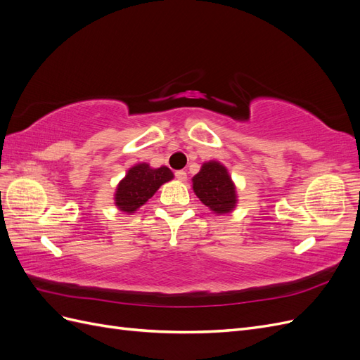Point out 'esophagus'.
Instances as JSON below:
<instances>
[{
    "label": "esophagus",
    "mask_w": 360,
    "mask_h": 360,
    "mask_svg": "<svg viewBox=\"0 0 360 360\" xmlns=\"http://www.w3.org/2000/svg\"><path fill=\"white\" fill-rule=\"evenodd\" d=\"M176 179L179 180V181H186L188 180V174H186V171H177L176 172Z\"/></svg>",
    "instance_id": "1"
}]
</instances>
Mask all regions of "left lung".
Wrapping results in <instances>:
<instances>
[{"label":"left lung","mask_w":360,"mask_h":360,"mask_svg":"<svg viewBox=\"0 0 360 360\" xmlns=\"http://www.w3.org/2000/svg\"><path fill=\"white\" fill-rule=\"evenodd\" d=\"M193 192L200 201L216 214L234 210L237 204L236 186L222 163L210 160L202 163L197 176L192 179Z\"/></svg>","instance_id":"left-lung-1"}]
</instances>
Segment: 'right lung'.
<instances>
[{"label":"right lung","mask_w":360,"mask_h":360,"mask_svg":"<svg viewBox=\"0 0 360 360\" xmlns=\"http://www.w3.org/2000/svg\"><path fill=\"white\" fill-rule=\"evenodd\" d=\"M169 168H151L148 163H136L130 168L126 177L118 183L115 191V205L124 213H135L144 205L163 183L172 180Z\"/></svg>","instance_id":"right-lung-1"}]
</instances>
